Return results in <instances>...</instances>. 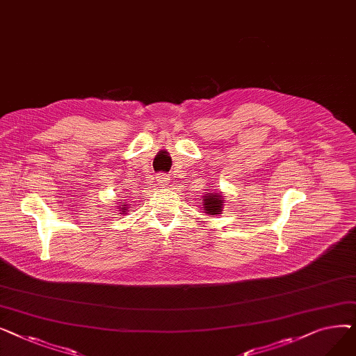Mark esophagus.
I'll return each mask as SVG.
<instances>
[{
  "label": "esophagus",
  "mask_w": 356,
  "mask_h": 356,
  "mask_svg": "<svg viewBox=\"0 0 356 356\" xmlns=\"http://www.w3.org/2000/svg\"><path fill=\"white\" fill-rule=\"evenodd\" d=\"M156 180H157V184H160V186H165L167 183H168V176L167 175H164V173H160V175H157L156 176Z\"/></svg>",
  "instance_id": "1"
}]
</instances>
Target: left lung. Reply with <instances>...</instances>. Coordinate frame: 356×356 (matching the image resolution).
Returning a JSON list of instances; mask_svg holds the SVG:
<instances>
[{
    "instance_id": "obj_1",
    "label": "left lung",
    "mask_w": 356,
    "mask_h": 356,
    "mask_svg": "<svg viewBox=\"0 0 356 356\" xmlns=\"http://www.w3.org/2000/svg\"><path fill=\"white\" fill-rule=\"evenodd\" d=\"M202 207H203V212L207 215H220L222 213V208H223V196L222 193L219 192H212V193H208L204 195L202 197Z\"/></svg>"
}]
</instances>
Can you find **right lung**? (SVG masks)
<instances>
[{"instance_id":"1","label":"right lung","mask_w":356,"mask_h":356,"mask_svg":"<svg viewBox=\"0 0 356 356\" xmlns=\"http://www.w3.org/2000/svg\"><path fill=\"white\" fill-rule=\"evenodd\" d=\"M118 203H121L120 207H118V209H120V213H122V215H127V212H128V208H129V204H127V202H118Z\"/></svg>"}]
</instances>
